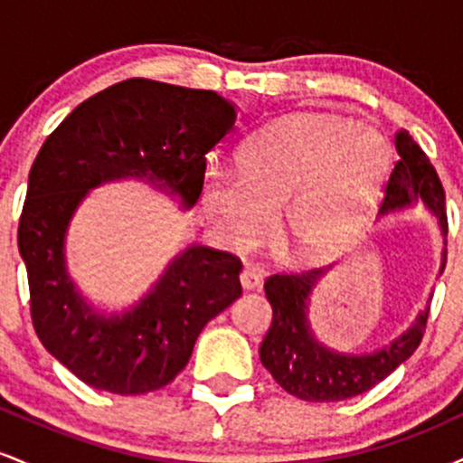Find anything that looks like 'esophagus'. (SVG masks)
Listing matches in <instances>:
<instances>
[{
	"mask_svg": "<svg viewBox=\"0 0 463 463\" xmlns=\"http://www.w3.org/2000/svg\"><path fill=\"white\" fill-rule=\"evenodd\" d=\"M239 280H241V287L246 291L257 289V287L261 285V280H263V272L257 268V265H246V268L241 269V276H239Z\"/></svg>",
	"mask_w": 463,
	"mask_h": 463,
	"instance_id": "esophagus-1",
	"label": "esophagus"
}]
</instances>
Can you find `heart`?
Segmentation results:
<instances>
[{"label":"heart","instance_id":"1","mask_svg":"<svg viewBox=\"0 0 463 463\" xmlns=\"http://www.w3.org/2000/svg\"><path fill=\"white\" fill-rule=\"evenodd\" d=\"M383 174V139L368 126L335 115H296L250 143L241 169L206 165L202 198L235 250L259 246L283 209L291 257L320 263L361 235Z\"/></svg>","mask_w":463,"mask_h":463}]
</instances>
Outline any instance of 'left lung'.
<instances>
[{"instance_id": "left-lung-1", "label": "left lung", "mask_w": 463, "mask_h": 463, "mask_svg": "<svg viewBox=\"0 0 463 463\" xmlns=\"http://www.w3.org/2000/svg\"><path fill=\"white\" fill-rule=\"evenodd\" d=\"M396 152L401 158L385 184L379 217L422 202L438 222L446 246V195L438 172L407 130L396 132ZM444 268L446 248H442L438 276H442ZM331 269L333 265H328L296 274H274L265 280V296L272 305V326L259 348V357L285 392L309 402H335L364 394L405 364L422 342L433 296L429 294L427 307L394 342L370 353H344L320 342L309 322L313 289Z\"/></svg>"}]
</instances>
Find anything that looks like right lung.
I'll list each match as a JSON object with an SVG mask.
<instances>
[{
	"instance_id": "right-lung-1",
	"label": "right lung",
	"mask_w": 463,
	"mask_h": 463,
	"mask_svg": "<svg viewBox=\"0 0 463 463\" xmlns=\"http://www.w3.org/2000/svg\"><path fill=\"white\" fill-rule=\"evenodd\" d=\"M235 121L237 106L215 91L132 78L80 104L32 165L17 235L32 324L47 353L95 390L137 396L172 383L206 322L241 296V261L191 243L139 300L99 309L67 272L78 206L99 184L137 178L191 209L206 154Z\"/></svg>"
}]
</instances>
